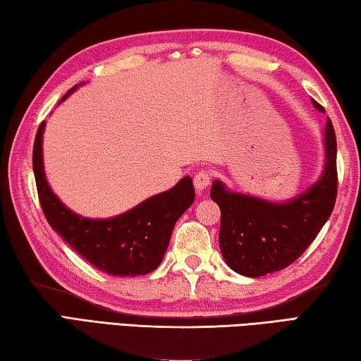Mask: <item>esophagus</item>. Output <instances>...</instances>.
Here are the masks:
<instances>
[{
  "instance_id": "obj_1",
  "label": "esophagus",
  "mask_w": 361,
  "mask_h": 361,
  "mask_svg": "<svg viewBox=\"0 0 361 361\" xmlns=\"http://www.w3.org/2000/svg\"><path fill=\"white\" fill-rule=\"evenodd\" d=\"M193 184H195V188H197L198 193H203L211 184L209 173H207V171H200V173H197L193 177Z\"/></svg>"
}]
</instances>
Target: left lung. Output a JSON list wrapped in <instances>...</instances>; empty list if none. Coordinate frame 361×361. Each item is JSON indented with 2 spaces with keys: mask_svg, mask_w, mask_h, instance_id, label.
<instances>
[{
  "mask_svg": "<svg viewBox=\"0 0 361 361\" xmlns=\"http://www.w3.org/2000/svg\"><path fill=\"white\" fill-rule=\"evenodd\" d=\"M317 111L324 107L312 99ZM336 136L331 120L324 126V169L314 184L283 201L233 192L216 179L211 198L222 212L219 244L228 267L245 277H260L292 264L319 235L336 201Z\"/></svg>",
  "mask_w": 361,
  "mask_h": 361,
  "instance_id": "8db88e82",
  "label": "left lung"
}]
</instances>
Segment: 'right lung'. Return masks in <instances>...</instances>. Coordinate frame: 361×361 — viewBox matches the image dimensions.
I'll return each instance as SVG.
<instances>
[{
    "label": "right lung",
    "instance_id": "right-lung-1",
    "mask_svg": "<svg viewBox=\"0 0 361 361\" xmlns=\"http://www.w3.org/2000/svg\"><path fill=\"white\" fill-rule=\"evenodd\" d=\"M80 85L84 84L73 87L61 101ZM44 130L46 122L36 133L33 171L41 207L52 230L88 263L111 276H144L160 267L176 222L195 201L192 177H182L173 188L144 200L118 216H79L61 203L49 185L42 157Z\"/></svg>",
    "mask_w": 361,
    "mask_h": 361
}]
</instances>
